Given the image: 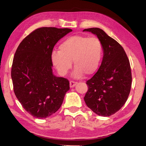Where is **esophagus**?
Returning a JSON list of instances; mask_svg holds the SVG:
<instances>
[{
	"label": "esophagus",
	"mask_w": 146,
	"mask_h": 146,
	"mask_svg": "<svg viewBox=\"0 0 146 146\" xmlns=\"http://www.w3.org/2000/svg\"><path fill=\"white\" fill-rule=\"evenodd\" d=\"M76 84H77V82H75V81H70V88L75 87V86Z\"/></svg>",
	"instance_id": "1"
}]
</instances>
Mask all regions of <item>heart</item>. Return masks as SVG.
Here are the masks:
<instances>
[{
    "mask_svg": "<svg viewBox=\"0 0 146 146\" xmlns=\"http://www.w3.org/2000/svg\"><path fill=\"white\" fill-rule=\"evenodd\" d=\"M59 51H53L51 60L58 73L65 75L72 66L75 70L73 76L81 78L85 75L95 73L99 68L103 55V46L95 36L73 35L65 39L58 47Z\"/></svg>",
    "mask_w": 146,
    "mask_h": 146,
    "instance_id": "obj_1",
    "label": "heart"
}]
</instances>
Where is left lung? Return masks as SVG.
Here are the masks:
<instances>
[{
    "mask_svg": "<svg viewBox=\"0 0 146 146\" xmlns=\"http://www.w3.org/2000/svg\"><path fill=\"white\" fill-rule=\"evenodd\" d=\"M96 35L103 46L102 64L86 82L84 98L89 108L102 117L115 114L124 105L129 95L132 76L130 63L122 46L98 28L85 29Z\"/></svg>",
    "mask_w": 146,
    "mask_h": 146,
    "instance_id": "1",
    "label": "left lung"
}]
</instances>
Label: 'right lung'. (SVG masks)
<instances>
[{
    "mask_svg": "<svg viewBox=\"0 0 146 146\" xmlns=\"http://www.w3.org/2000/svg\"><path fill=\"white\" fill-rule=\"evenodd\" d=\"M72 29L43 27L20 43L11 66L15 96L24 110L36 118H45L60 108L70 90L67 78L53 74L51 53L56 43Z\"/></svg>",
    "mask_w": 146,
    "mask_h": 146,
    "instance_id": "right-lung-1",
    "label": "right lung"
}]
</instances>
